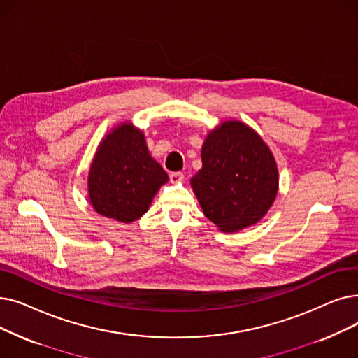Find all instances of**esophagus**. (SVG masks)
Returning <instances> with one entry per match:
<instances>
[{
	"instance_id": "34e87169",
	"label": "esophagus",
	"mask_w": 358,
	"mask_h": 358,
	"mask_svg": "<svg viewBox=\"0 0 358 358\" xmlns=\"http://www.w3.org/2000/svg\"><path fill=\"white\" fill-rule=\"evenodd\" d=\"M182 178H184V176H182V173H180V171L169 174V181L171 182H180V181H182Z\"/></svg>"
}]
</instances>
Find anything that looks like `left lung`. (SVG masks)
<instances>
[{
  "mask_svg": "<svg viewBox=\"0 0 358 358\" xmlns=\"http://www.w3.org/2000/svg\"><path fill=\"white\" fill-rule=\"evenodd\" d=\"M192 187L208 220L234 232L256 224L278 193V168L259 134L240 121L209 133Z\"/></svg>",
  "mask_w": 358,
  "mask_h": 358,
  "instance_id": "8db88e82",
  "label": "left lung"
}]
</instances>
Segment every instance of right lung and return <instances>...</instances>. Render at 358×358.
Returning <instances> with one entry per match:
<instances>
[{
    "label": "right lung",
    "instance_id": "obj_1",
    "mask_svg": "<svg viewBox=\"0 0 358 358\" xmlns=\"http://www.w3.org/2000/svg\"><path fill=\"white\" fill-rule=\"evenodd\" d=\"M168 176L148 150L145 136L131 126L103 138L89 173V197L95 210L120 222L145 215Z\"/></svg>",
    "mask_w": 358,
    "mask_h": 358
}]
</instances>
